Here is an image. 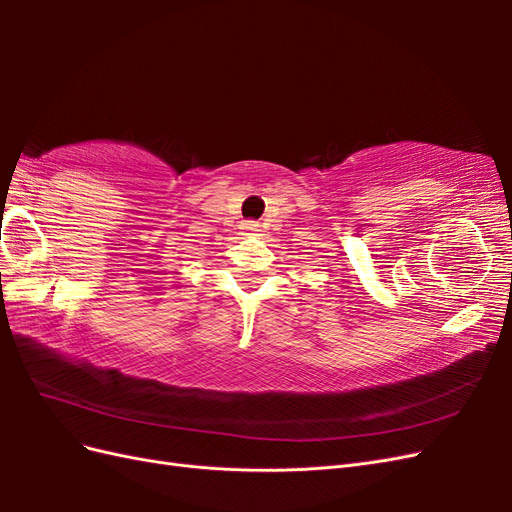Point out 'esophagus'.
<instances>
[{
  "mask_svg": "<svg viewBox=\"0 0 512 512\" xmlns=\"http://www.w3.org/2000/svg\"><path fill=\"white\" fill-rule=\"evenodd\" d=\"M243 228H245L247 235H254V232H258V224H252V222H250V224H245Z\"/></svg>",
  "mask_w": 512,
  "mask_h": 512,
  "instance_id": "34e87169",
  "label": "esophagus"
}]
</instances>
